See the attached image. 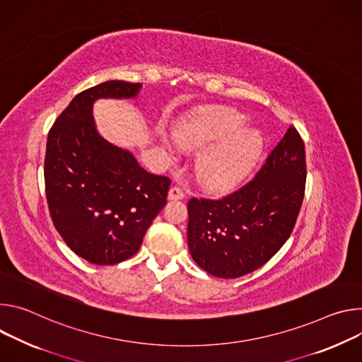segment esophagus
Instances as JSON below:
<instances>
[{"label":"esophagus","mask_w":362,"mask_h":362,"mask_svg":"<svg viewBox=\"0 0 362 362\" xmlns=\"http://www.w3.org/2000/svg\"><path fill=\"white\" fill-rule=\"evenodd\" d=\"M185 197V191L180 185H173L168 192L170 199H181Z\"/></svg>","instance_id":"obj_1"}]
</instances>
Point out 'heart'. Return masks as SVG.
Returning <instances> with one entry per match:
<instances>
[{"label":"heart","mask_w":362,"mask_h":362,"mask_svg":"<svg viewBox=\"0 0 362 362\" xmlns=\"http://www.w3.org/2000/svg\"><path fill=\"white\" fill-rule=\"evenodd\" d=\"M242 125V116L231 110H210L182 127L180 142L185 148H207L197 163V174L206 185L228 187L253 165L262 139L253 131L240 129Z\"/></svg>","instance_id":"b5f03b06"}]
</instances>
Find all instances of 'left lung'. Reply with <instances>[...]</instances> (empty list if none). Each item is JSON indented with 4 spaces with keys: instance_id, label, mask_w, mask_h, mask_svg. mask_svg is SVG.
Wrapping results in <instances>:
<instances>
[{
    "instance_id": "8db88e82",
    "label": "left lung",
    "mask_w": 362,
    "mask_h": 362,
    "mask_svg": "<svg viewBox=\"0 0 362 362\" xmlns=\"http://www.w3.org/2000/svg\"><path fill=\"white\" fill-rule=\"evenodd\" d=\"M305 182V145L291 125L245 185L221 198L189 199L187 235L194 262L223 279L262 267L292 234Z\"/></svg>"
}]
</instances>
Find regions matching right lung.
<instances>
[{"label":"right lung","instance_id":"obj_1","mask_svg":"<svg viewBox=\"0 0 362 362\" xmlns=\"http://www.w3.org/2000/svg\"><path fill=\"white\" fill-rule=\"evenodd\" d=\"M141 83L110 80L80 92L47 136L46 198L52 221L80 257L116 264L134 256L156 214L167 204L171 180L145 171L134 155L95 129L99 98H134Z\"/></svg>","mask_w":362,"mask_h":362}]
</instances>
